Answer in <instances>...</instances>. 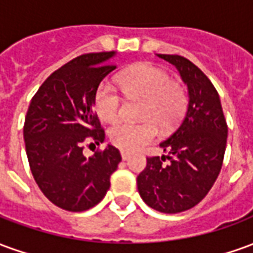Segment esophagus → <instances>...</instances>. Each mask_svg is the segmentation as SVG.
I'll use <instances>...</instances> for the list:
<instances>
[{"instance_id":"obj_1","label":"esophagus","mask_w":253,"mask_h":253,"mask_svg":"<svg viewBox=\"0 0 253 253\" xmlns=\"http://www.w3.org/2000/svg\"><path fill=\"white\" fill-rule=\"evenodd\" d=\"M121 154H122V159L123 160H127L128 157H130V154L127 153V152H121Z\"/></svg>"}]
</instances>
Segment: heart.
<instances>
[{"mask_svg":"<svg viewBox=\"0 0 253 253\" xmlns=\"http://www.w3.org/2000/svg\"><path fill=\"white\" fill-rule=\"evenodd\" d=\"M123 93L128 99H142V123H116L111 127L110 139L125 152H137L157 137V125L168 131L179 125L188 105L184 84L170 80L169 73L153 63H139L127 69L119 77ZM123 99L118 89L103 83L94 94V108L105 122L119 119Z\"/></svg>","mask_w":253,"mask_h":253,"instance_id":"b5f03b06","label":"heart"}]
</instances>
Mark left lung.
<instances>
[{"instance_id": "1", "label": "left lung", "mask_w": 253, "mask_h": 253, "mask_svg": "<svg viewBox=\"0 0 253 253\" xmlns=\"http://www.w3.org/2000/svg\"><path fill=\"white\" fill-rule=\"evenodd\" d=\"M157 55L175 65L190 100L180 125L160 143L168 154L146 157L137 186L149 207L176 214L196 206L211 190L222 168L228 125L217 89L199 67L181 55Z\"/></svg>"}]
</instances>
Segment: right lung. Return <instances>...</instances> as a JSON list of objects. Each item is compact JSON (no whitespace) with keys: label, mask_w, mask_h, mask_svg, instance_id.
I'll use <instances>...</instances> for the list:
<instances>
[{"label":"right lung","mask_w":253,"mask_h":253,"mask_svg":"<svg viewBox=\"0 0 253 253\" xmlns=\"http://www.w3.org/2000/svg\"><path fill=\"white\" fill-rule=\"evenodd\" d=\"M114 51L89 52L50 74L31 100L24 122L25 152L31 172L47 199L67 211L96 206L110 190L122 161L108 145L85 157L84 145H100L104 128L94 112L100 83L116 66Z\"/></svg>","instance_id":"right-lung-1"}]
</instances>
